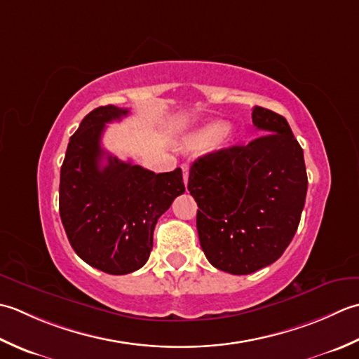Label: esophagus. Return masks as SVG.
I'll return each instance as SVG.
<instances>
[{"label":"esophagus","mask_w":359,"mask_h":359,"mask_svg":"<svg viewBox=\"0 0 359 359\" xmlns=\"http://www.w3.org/2000/svg\"><path fill=\"white\" fill-rule=\"evenodd\" d=\"M181 169H182V180H184V184L187 186V182H189V165L184 164L181 167Z\"/></svg>","instance_id":"1"}]
</instances>
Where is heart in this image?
I'll list each match as a JSON object with an SVG mask.
<instances>
[{"instance_id":"obj_1","label":"heart","mask_w":359,"mask_h":359,"mask_svg":"<svg viewBox=\"0 0 359 359\" xmlns=\"http://www.w3.org/2000/svg\"><path fill=\"white\" fill-rule=\"evenodd\" d=\"M233 139V130L229 126H224L220 121H212L196 128L192 135L186 139V149L198 151L210 147L212 144L226 145Z\"/></svg>"}]
</instances>
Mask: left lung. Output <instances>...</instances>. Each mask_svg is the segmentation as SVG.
<instances>
[{"label": "left lung", "instance_id": "left-lung-1", "mask_svg": "<svg viewBox=\"0 0 359 359\" xmlns=\"http://www.w3.org/2000/svg\"><path fill=\"white\" fill-rule=\"evenodd\" d=\"M260 137L208 153L190 167L196 229L210 265L243 276L271 265L297 231L306 196L304 150L283 116L254 107Z\"/></svg>", "mask_w": 359, "mask_h": 359}]
</instances>
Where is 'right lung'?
Returning a JSON list of instances; mask_svg holds the SVG:
<instances>
[{
  "label": "right lung",
  "mask_w": 359,
  "mask_h": 359,
  "mask_svg": "<svg viewBox=\"0 0 359 359\" xmlns=\"http://www.w3.org/2000/svg\"><path fill=\"white\" fill-rule=\"evenodd\" d=\"M127 114V108L107 105L85 116L69 137L58 196L72 250L88 265L114 276L145 265L158 218L186 190L181 169L155 173L107 155L100 145L105 123Z\"/></svg>",
  "instance_id": "1"
}]
</instances>
